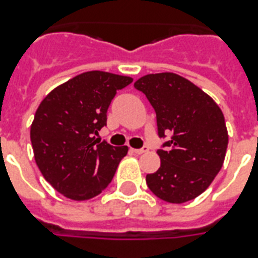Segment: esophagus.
<instances>
[{"label": "esophagus", "mask_w": 258, "mask_h": 258, "mask_svg": "<svg viewBox=\"0 0 258 258\" xmlns=\"http://www.w3.org/2000/svg\"><path fill=\"white\" fill-rule=\"evenodd\" d=\"M131 151H133L134 154H137V155H141V154H145L149 151V147L147 146H145L143 149H131Z\"/></svg>", "instance_id": "esophagus-1"}]
</instances>
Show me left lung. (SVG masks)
Returning <instances> with one entry per match:
<instances>
[{"instance_id": "left-lung-1", "label": "left lung", "mask_w": 258, "mask_h": 258, "mask_svg": "<svg viewBox=\"0 0 258 258\" xmlns=\"http://www.w3.org/2000/svg\"><path fill=\"white\" fill-rule=\"evenodd\" d=\"M134 87L155 109L159 138L170 135L157 151L161 167L147 174V186L170 204L194 200L224 165L229 142L224 113L208 93L171 72L146 75Z\"/></svg>"}]
</instances>
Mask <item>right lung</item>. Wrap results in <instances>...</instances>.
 <instances>
[{"instance_id":"right-lung-1","label":"right lung","mask_w":258,"mask_h":258,"mask_svg":"<svg viewBox=\"0 0 258 258\" xmlns=\"http://www.w3.org/2000/svg\"><path fill=\"white\" fill-rule=\"evenodd\" d=\"M128 76L89 71L49 92L30 127L38 169L54 190L74 201L100 194L112 180L127 146L95 139L107 125V109Z\"/></svg>"}]
</instances>
